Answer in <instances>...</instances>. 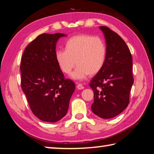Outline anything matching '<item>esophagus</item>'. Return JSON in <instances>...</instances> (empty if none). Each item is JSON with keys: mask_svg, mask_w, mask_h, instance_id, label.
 <instances>
[{"mask_svg": "<svg viewBox=\"0 0 154 154\" xmlns=\"http://www.w3.org/2000/svg\"><path fill=\"white\" fill-rule=\"evenodd\" d=\"M77 88L78 90H83L84 89V87H83L82 84H78L77 85Z\"/></svg>", "mask_w": 154, "mask_h": 154, "instance_id": "esophagus-1", "label": "esophagus"}]
</instances>
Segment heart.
Instances as JSON below:
<instances>
[{"label":"heart","instance_id":"1","mask_svg":"<svg viewBox=\"0 0 154 154\" xmlns=\"http://www.w3.org/2000/svg\"><path fill=\"white\" fill-rule=\"evenodd\" d=\"M106 56L104 41L99 37L88 35L72 36L66 41V49H58L55 53L56 60L62 71L71 73V79L83 81L90 74H96L102 69Z\"/></svg>","mask_w":154,"mask_h":154}]
</instances>
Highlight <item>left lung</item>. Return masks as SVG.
<instances>
[{"instance_id":"1","label":"left lung","mask_w":154,"mask_h":154,"mask_svg":"<svg viewBox=\"0 0 154 154\" xmlns=\"http://www.w3.org/2000/svg\"><path fill=\"white\" fill-rule=\"evenodd\" d=\"M106 41L105 64L93 77L90 87L94 91V113L110 119L121 113L129 103L133 84L132 58L126 43L108 27L100 26Z\"/></svg>"}]
</instances>
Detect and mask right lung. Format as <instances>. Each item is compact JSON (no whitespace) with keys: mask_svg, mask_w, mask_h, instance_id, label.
<instances>
[{"mask_svg":"<svg viewBox=\"0 0 154 154\" xmlns=\"http://www.w3.org/2000/svg\"><path fill=\"white\" fill-rule=\"evenodd\" d=\"M62 33L38 35L22 56L21 86L31 111L43 122H56L66 116L75 83L65 79L56 60V43Z\"/></svg>","mask_w":154,"mask_h":154,"instance_id":"add662e5","label":"right lung"}]
</instances>
